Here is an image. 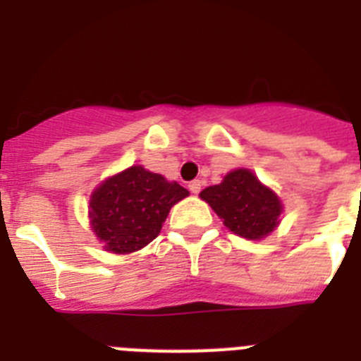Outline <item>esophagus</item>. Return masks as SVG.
I'll list each match as a JSON object with an SVG mask.
<instances>
[{
  "label": "esophagus",
  "instance_id": "esophagus-1",
  "mask_svg": "<svg viewBox=\"0 0 361 361\" xmlns=\"http://www.w3.org/2000/svg\"><path fill=\"white\" fill-rule=\"evenodd\" d=\"M188 188H190V192L192 193H199L201 192V183H199V180H192V183L188 184Z\"/></svg>",
  "mask_w": 361,
  "mask_h": 361
}]
</instances>
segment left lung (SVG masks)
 Here are the masks:
<instances>
[{"label": "left lung", "mask_w": 361, "mask_h": 361, "mask_svg": "<svg viewBox=\"0 0 361 361\" xmlns=\"http://www.w3.org/2000/svg\"><path fill=\"white\" fill-rule=\"evenodd\" d=\"M199 197L210 204L223 225L236 236L262 240L281 225L284 204L251 169L228 171L219 184L204 188Z\"/></svg>", "instance_id": "8db88e82"}]
</instances>
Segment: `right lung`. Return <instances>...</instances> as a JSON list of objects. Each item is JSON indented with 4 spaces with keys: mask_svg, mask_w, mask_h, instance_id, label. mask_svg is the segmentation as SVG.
Segmentation results:
<instances>
[{
    "mask_svg": "<svg viewBox=\"0 0 361 361\" xmlns=\"http://www.w3.org/2000/svg\"><path fill=\"white\" fill-rule=\"evenodd\" d=\"M190 192L144 166H130L105 178L90 195L88 217L103 249L130 255L159 236L169 210Z\"/></svg>",
    "mask_w": 361,
    "mask_h": 361,
    "instance_id": "1",
    "label": "right lung"
}]
</instances>
